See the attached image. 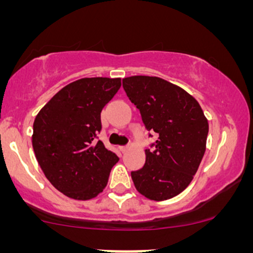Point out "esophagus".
I'll return each instance as SVG.
<instances>
[{"label": "esophagus", "instance_id": "1", "mask_svg": "<svg viewBox=\"0 0 253 253\" xmlns=\"http://www.w3.org/2000/svg\"><path fill=\"white\" fill-rule=\"evenodd\" d=\"M128 145H122V147H120V150H121L122 153H125V152H127V150H128Z\"/></svg>", "mask_w": 253, "mask_h": 253}]
</instances>
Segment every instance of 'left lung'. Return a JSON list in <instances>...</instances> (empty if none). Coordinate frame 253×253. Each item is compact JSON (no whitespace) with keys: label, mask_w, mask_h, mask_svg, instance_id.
Instances as JSON below:
<instances>
[{"label":"left lung","mask_w":253,"mask_h":253,"mask_svg":"<svg viewBox=\"0 0 253 253\" xmlns=\"http://www.w3.org/2000/svg\"><path fill=\"white\" fill-rule=\"evenodd\" d=\"M148 131L159 134L154 150L145 149V164L131 172L134 187L152 201L182 192L197 172L206 152L208 120L198 101L180 86L159 77L122 79Z\"/></svg>","instance_id":"left-lung-1"}]
</instances>
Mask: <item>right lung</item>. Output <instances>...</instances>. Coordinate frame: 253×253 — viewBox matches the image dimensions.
Masks as SVG:
<instances>
[{
    "mask_svg": "<svg viewBox=\"0 0 253 253\" xmlns=\"http://www.w3.org/2000/svg\"><path fill=\"white\" fill-rule=\"evenodd\" d=\"M121 86V78H82L63 86L33 125L35 157L51 185L67 197L88 201L108 185L119 157L96 134L100 112Z\"/></svg>",
    "mask_w": 253,
    "mask_h": 253,
    "instance_id": "add662e5",
    "label": "right lung"
}]
</instances>
